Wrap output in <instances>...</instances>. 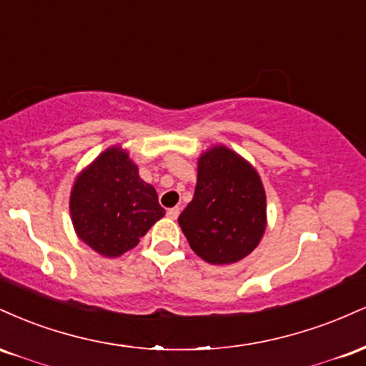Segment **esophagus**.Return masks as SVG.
Returning <instances> with one entry per match:
<instances>
[{"label": "esophagus", "instance_id": "34e87169", "mask_svg": "<svg viewBox=\"0 0 366 366\" xmlns=\"http://www.w3.org/2000/svg\"><path fill=\"white\" fill-rule=\"evenodd\" d=\"M179 213H180V208H170L169 212H167V217L172 218V220H177Z\"/></svg>", "mask_w": 366, "mask_h": 366}]
</instances>
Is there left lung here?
<instances>
[{"label": "left lung", "mask_w": 366, "mask_h": 366, "mask_svg": "<svg viewBox=\"0 0 366 366\" xmlns=\"http://www.w3.org/2000/svg\"><path fill=\"white\" fill-rule=\"evenodd\" d=\"M189 246L212 264L242 259L262 241L267 196L253 165L225 146H213L197 159L194 197L180 213Z\"/></svg>", "instance_id": "1"}]
</instances>
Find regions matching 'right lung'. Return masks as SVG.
I'll list each match as a JSON object with an SVG mask.
<instances>
[{
    "label": "right lung",
    "mask_w": 366,
    "mask_h": 366,
    "mask_svg": "<svg viewBox=\"0 0 366 366\" xmlns=\"http://www.w3.org/2000/svg\"><path fill=\"white\" fill-rule=\"evenodd\" d=\"M70 215L81 241L96 253L117 258L139 244L165 209L154 187L139 177L127 151L113 146L75 179Z\"/></svg>",
    "instance_id": "right-lung-1"
}]
</instances>
